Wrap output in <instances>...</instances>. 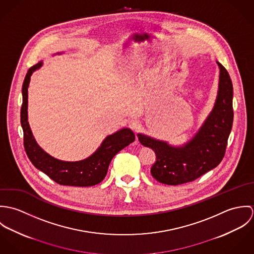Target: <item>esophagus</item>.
<instances>
[{"instance_id":"1","label":"esophagus","mask_w":254,"mask_h":254,"mask_svg":"<svg viewBox=\"0 0 254 254\" xmlns=\"http://www.w3.org/2000/svg\"><path fill=\"white\" fill-rule=\"evenodd\" d=\"M129 126H130V128H131L133 131L137 132V131L140 129V127H141V122H140V120H138V119H131V120L129 121Z\"/></svg>"}]
</instances>
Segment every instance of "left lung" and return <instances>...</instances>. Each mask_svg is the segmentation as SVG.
<instances>
[{
  "label": "left lung",
  "mask_w": 254,
  "mask_h": 254,
  "mask_svg": "<svg viewBox=\"0 0 254 254\" xmlns=\"http://www.w3.org/2000/svg\"><path fill=\"white\" fill-rule=\"evenodd\" d=\"M217 64L220 75L214 108L191 140L174 146L138 134L140 143L155 152L156 161L150 173L156 181L172 186L194 181L222 161L234 119L233 84L226 68L218 62Z\"/></svg>",
  "instance_id": "8db88e82"
}]
</instances>
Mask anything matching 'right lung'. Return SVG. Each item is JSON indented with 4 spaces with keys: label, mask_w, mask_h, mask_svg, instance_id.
I'll use <instances>...</instances> for the list:
<instances>
[{
    "label": "right lung",
    "mask_w": 254,
    "mask_h": 254,
    "mask_svg": "<svg viewBox=\"0 0 254 254\" xmlns=\"http://www.w3.org/2000/svg\"><path fill=\"white\" fill-rule=\"evenodd\" d=\"M60 53H58L59 55ZM43 65V62L30 67L22 85V107L20 122L23 129V141L26 154L33 165L52 180L64 186L91 187L103 181L108 173L113 156L135 141V134L129 128H123L108 136L99 148L89 157L79 161H64L47 153L32 134L28 123V86L32 73Z\"/></svg>",
    "instance_id": "add662e5"
}]
</instances>
